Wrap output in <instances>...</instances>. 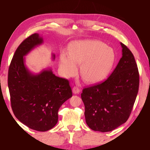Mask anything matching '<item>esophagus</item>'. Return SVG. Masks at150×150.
Segmentation results:
<instances>
[{"label":"esophagus","instance_id":"esophagus-1","mask_svg":"<svg viewBox=\"0 0 150 150\" xmlns=\"http://www.w3.org/2000/svg\"><path fill=\"white\" fill-rule=\"evenodd\" d=\"M72 93H73L75 94H79L80 93V89L77 87H74L73 89H72Z\"/></svg>","mask_w":150,"mask_h":150}]
</instances>
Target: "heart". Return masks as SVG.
I'll return each instance as SVG.
<instances>
[{
	"label": "heart",
	"instance_id": "obj_1",
	"mask_svg": "<svg viewBox=\"0 0 150 150\" xmlns=\"http://www.w3.org/2000/svg\"><path fill=\"white\" fill-rule=\"evenodd\" d=\"M115 54L103 42L96 40H79L71 44L69 54L60 56V69L63 76H73L80 65L79 74L85 82L94 84L103 81L114 64Z\"/></svg>",
	"mask_w": 150,
	"mask_h": 150
}]
</instances>
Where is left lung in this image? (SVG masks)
<instances>
[{
    "label": "left lung",
    "instance_id": "left-lung-1",
    "mask_svg": "<svg viewBox=\"0 0 150 150\" xmlns=\"http://www.w3.org/2000/svg\"><path fill=\"white\" fill-rule=\"evenodd\" d=\"M120 44L122 57L110 76L101 83L84 88L81 93L86 124L94 131L108 132L125 123L137 96V64L130 50Z\"/></svg>",
    "mask_w": 150,
    "mask_h": 150
}]
</instances>
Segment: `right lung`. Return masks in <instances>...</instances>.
I'll return each instance as SVG.
<instances>
[{
  "instance_id": "right-lung-1",
  "label": "right lung",
  "mask_w": 150,
  "mask_h": 150,
  "mask_svg": "<svg viewBox=\"0 0 150 150\" xmlns=\"http://www.w3.org/2000/svg\"><path fill=\"white\" fill-rule=\"evenodd\" d=\"M44 40L35 33L17 47L8 73L11 106L22 123L38 131L52 129L58 121V111L72 97L69 81L53 74L51 67L34 74L25 65V56ZM52 54L54 60L55 55Z\"/></svg>"
}]
</instances>
